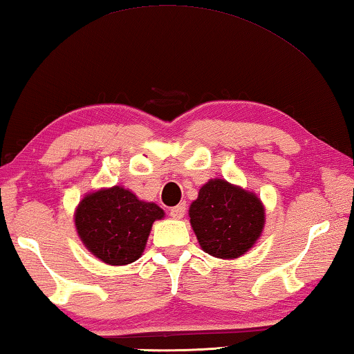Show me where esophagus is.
Instances as JSON below:
<instances>
[{
    "label": "esophagus",
    "mask_w": 354,
    "mask_h": 354,
    "mask_svg": "<svg viewBox=\"0 0 354 354\" xmlns=\"http://www.w3.org/2000/svg\"><path fill=\"white\" fill-rule=\"evenodd\" d=\"M170 215L173 216V218H176V220H179V218H183L184 215H186V203H179V205H176V207H173L171 210H170Z\"/></svg>",
    "instance_id": "34e87169"
}]
</instances>
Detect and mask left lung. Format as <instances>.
I'll list each match as a JSON object with an SVG mask.
<instances>
[{"instance_id": "obj_1", "label": "left lung", "mask_w": 354, "mask_h": 354, "mask_svg": "<svg viewBox=\"0 0 354 354\" xmlns=\"http://www.w3.org/2000/svg\"><path fill=\"white\" fill-rule=\"evenodd\" d=\"M191 226L208 255L237 258L255 245L265 225V208L253 192L225 179H210L189 208Z\"/></svg>"}]
</instances>
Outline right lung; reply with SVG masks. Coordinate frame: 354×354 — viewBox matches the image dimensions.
Returning a JSON list of instances; mask_svg holds the SVG:
<instances>
[{"instance_id": "1", "label": "right lung", "mask_w": 354, "mask_h": 354, "mask_svg": "<svg viewBox=\"0 0 354 354\" xmlns=\"http://www.w3.org/2000/svg\"><path fill=\"white\" fill-rule=\"evenodd\" d=\"M163 210L142 202L120 186L88 194L80 202L75 226L84 247L107 265L120 266L136 261L146 247L152 223Z\"/></svg>"}]
</instances>
